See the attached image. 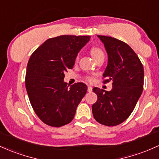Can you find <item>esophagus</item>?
I'll return each instance as SVG.
<instances>
[{
	"instance_id": "obj_1",
	"label": "esophagus",
	"mask_w": 159,
	"mask_h": 159,
	"mask_svg": "<svg viewBox=\"0 0 159 159\" xmlns=\"http://www.w3.org/2000/svg\"><path fill=\"white\" fill-rule=\"evenodd\" d=\"M92 90H93V88H92L91 87L88 86V91L89 92V93H90V92H92Z\"/></svg>"
}]
</instances>
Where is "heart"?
<instances>
[{
    "label": "heart",
    "instance_id": "b5f03b06",
    "mask_svg": "<svg viewBox=\"0 0 159 159\" xmlns=\"http://www.w3.org/2000/svg\"><path fill=\"white\" fill-rule=\"evenodd\" d=\"M90 53H91L92 57H93L94 60H95L96 58H97L98 57H99V56L104 55L103 52L102 51V50L98 48H97V47H93V48H91V50H90ZM88 79L90 80V78H88Z\"/></svg>",
    "mask_w": 159,
    "mask_h": 159
}]
</instances>
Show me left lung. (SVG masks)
<instances>
[{
  "label": "left lung",
  "mask_w": 159,
  "mask_h": 159,
  "mask_svg": "<svg viewBox=\"0 0 159 159\" xmlns=\"http://www.w3.org/2000/svg\"><path fill=\"white\" fill-rule=\"evenodd\" d=\"M108 54L102 74L105 82L111 81L110 91L94 88L97 101L92 106L94 118L106 126L125 121L135 108L143 90V66L135 52L126 43L108 36L97 35Z\"/></svg>",
  "instance_id": "1"
}]
</instances>
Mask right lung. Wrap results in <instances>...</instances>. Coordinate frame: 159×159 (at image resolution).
<instances>
[{
	"instance_id": "obj_1",
	"label": "right lung",
	"mask_w": 159,
	"mask_h": 159,
	"mask_svg": "<svg viewBox=\"0 0 159 159\" xmlns=\"http://www.w3.org/2000/svg\"><path fill=\"white\" fill-rule=\"evenodd\" d=\"M90 36L61 35L47 40L29 59L25 88L34 112L43 123L61 127L70 123L87 93L84 83L67 86L65 72L72 69Z\"/></svg>"
}]
</instances>
